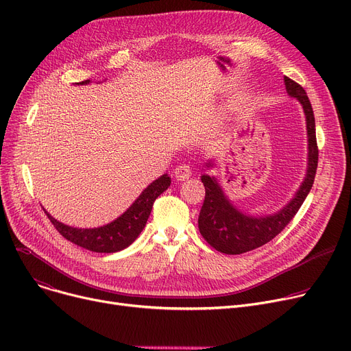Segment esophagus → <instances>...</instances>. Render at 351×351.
<instances>
[{
  "mask_svg": "<svg viewBox=\"0 0 351 351\" xmlns=\"http://www.w3.org/2000/svg\"><path fill=\"white\" fill-rule=\"evenodd\" d=\"M173 175H175L176 180H186V179L191 178L192 169L189 168L188 165H179V166H176V168H175Z\"/></svg>",
  "mask_w": 351,
  "mask_h": 351,
  "instance_id": "esophagus-1",
  "label": "esophagus"
}]
</instances>
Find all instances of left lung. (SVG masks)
<instances>
[{
    "label": "left lung",
    "instance_id": "1",
    "mask_svg": "<svg viewBox=\"0 0 351 351\" xmlns=\"http://www.w3.org/2000/svg\"><path fill=\"white\" fill-rule=\"evenodd\" d=\"M285 85L287 94L302 104L306 117L308 154L304 180L296 195L283 209L267 216H252L232 204L215 176L202 175L200 179L206 195L197 219L199 232L217 252L241 254L270 242L287 226V223H290V220L303 205L313 186V182H315L319 160L315 114H313L311 104L303 86L287 77H285ZM206 166L208 168L213 166L212 160H209Z\"/></svg>",
    "mask_w": 351,
    "mask_h": 351
}]
</instances>
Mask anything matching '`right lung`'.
I'll return each mask as SVG.
<instances>
[{
    "label": "right lung",
    "instance_id": "1",
    "mask_svg": "<svg viewBox=\"0 0 351 351\" xmlns=\"http://www.w3.org/2000/svg\"><path fill=\"white\" fill-rule=\"evenodd\" d=\"M90 81L86 80L80 84L86 85ZM169 186L171 178L165 173L156 180H154L151 185H147V188L143 189V192L136 197L134 204L119 217L101 228H72L58 222V220L53 219L45 209L44 212L49 217L53 228L73 245H78L86 250L97 253H114L128 247L129 245H132L135 242V239L139 236V233L143 230L147 222V217L151 215L154 202Z\"/></svg>",
    "mask_w": 351,
    "mask_h": 351
}]
</instances>
